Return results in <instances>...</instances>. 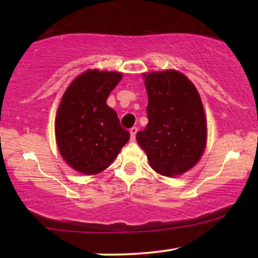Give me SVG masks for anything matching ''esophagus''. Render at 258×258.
<instances>
[{"instance_id": "1", "label": "esophagus", "mask_w": 258, "mask_h": 258, "mask_svg": "<svg viewBox=\"0 0 258 258\" xmlns=\"http://www.w3.org/2000/svg\"><path fill=\"white\" fill-rule=\"evenodd\" d=\"M129 132H130V140H132L133 142H134V141H135V139H136V133H137V128H136V126H133V128L129 130Z\"/></svg>"}]
</instances>
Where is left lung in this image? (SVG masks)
<instances>
[{
	"instance_id": "1",
	"label": "left lung",
	"mask_w": 258,
	"mask_h": 258,
	"mask_svg": "<svg viewBox=\"0 0 258 258\" xmlns=\"http://www.w3.org/2000/svg\"><path fill=\"white\" fill-rule=\"evenodd\" d=\"M143 79L148 124L137 133V143L157 174H184L195 167L207 147V118L199 91L174 69L144 73Z\"/></svg>"
}]
</instances>
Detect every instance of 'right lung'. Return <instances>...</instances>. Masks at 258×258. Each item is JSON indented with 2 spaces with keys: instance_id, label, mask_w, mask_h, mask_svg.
Wrapping results in <instances>:
<instances>
[{
  "instance_id": "add662e5",
  "label": "right lung",
  "mask_w": 258,
  "mask_h": 258,
  "mask_svg": "<svg viewBox=\"0 0 258 258\" xmlns=\"http://www.w3.org/2000/svg\"><path fill=\"white\" fill-rule=\"evenodd\" d=\"M122 76L119 72L88 69L73 80L59 102L56 143L66 163L81 174L105 170L130 139L116 111L107 104Z\"/></svg>"
}]
</instances>
